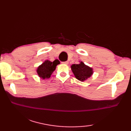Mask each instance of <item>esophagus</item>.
<instances>
[{
    "label": "esophagus",
    "mask_w": 131,
    "mask_h": 131,
    "mask_svg": "<svg viewBox=\"0 0 131 131\" xmlns=\"http://www.w3.org/2000/svg\"><path fill=\"white\" fill-rule=\"evenodd\" d=\"M62 63L63 64H65V65H68V64L69 63V62L68 61H64V62H62Z\"/></svg>",
    "instance_id": "1"
}]
</instances>
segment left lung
Wrapping results in <instances>:
<instances>
[{
	"label": "left lung",
	"instance_id": "8db88e82",
	"mask_svg": "<svg viewBox=\"0 0 131 131\" xmlns=\"http://www.w3.org/2000/svg\"><path fill=\"white\" fill-rule=\"evenodd\" d=\"M75 77L80 81H84L92 74V69L85 65L83 62L79 64H73L71 66Z\"/></svg>",
	"mask_w": 131,
	"mask_h": 131
}]
</instances>
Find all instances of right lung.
I'll return each instance as SVG.
<instances>
[{"instance_id":"1","label":"right lung","mask_w":131,"mask_h":131,"mask_svg":"<svg viewBox=\"0 0 131 131\" xmlns=\"http://www.w3.org/2000/svg\"><path fill=\"white\" fill-rule=\"evenodd\" d=\"M59 63L60 61L58 60H55L53 62L47 60L38 67L37 70L38 74L41 78H49L55 70L56 66Z\"/></svg>"}]
</instances>
